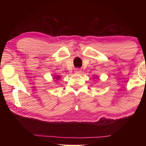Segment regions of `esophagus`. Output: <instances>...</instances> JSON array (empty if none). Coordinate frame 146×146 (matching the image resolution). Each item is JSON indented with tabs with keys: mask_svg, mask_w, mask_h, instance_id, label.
Instances as JSON below:
<instances>
[{
	"mask_svg": "<svg viewBox=\"0 0 146 146\" xmlns=\"http://www.w3.org/2000/svg\"><path fill=\"white\" fill-rule=\"evenodd\" d=\"M74 72H75V73L76 74H80L82 73V71H81V70H80L79 68H77V69H76Z\"/></svg>",
	"mask_w": 146,
	"mask_h": 146,
	"instance_id": "1",
	"label": "esophagus"
}]
</instances>
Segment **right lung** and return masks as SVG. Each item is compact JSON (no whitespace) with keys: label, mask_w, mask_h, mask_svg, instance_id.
I'll return each mask as SVG.
<instances>
[{"label":"right lung","mask_w":146,"mask_h":146,"mask_svg":"<svg viewBox=\"0 0 146 146\" xmlns=\"http://www.w3.org/2000/svg\"><path fill=\"white\" fill-rule=\"evenodd\" d=\"M55 78L58 80L60 78V76H55Z\"/></svg>","instance_id":"obj_1"}]
</instances>
